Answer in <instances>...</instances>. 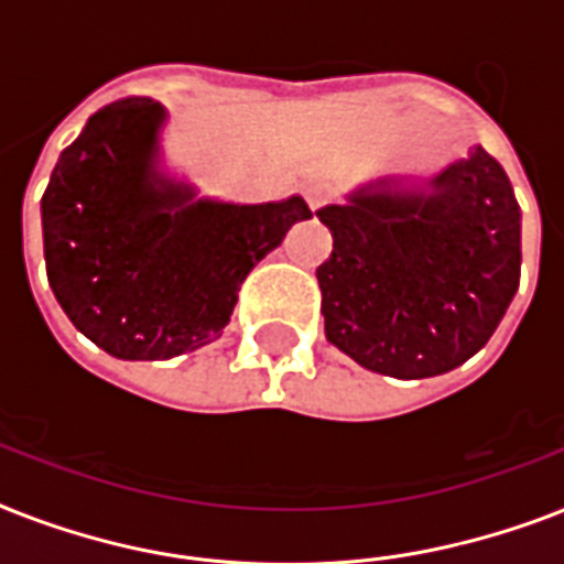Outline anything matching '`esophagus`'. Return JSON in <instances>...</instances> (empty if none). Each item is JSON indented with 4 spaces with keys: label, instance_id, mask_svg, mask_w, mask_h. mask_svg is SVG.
Here are the masks:
<instances>
[{
    "label": "esophagus",
    "instance_id": "1",
    "mask_svg": "<svg viewBox=\"0 0 564 564\" xmlns=\"http://www.w3.org/2000/svg\"><path fill=\"white\" fill-rule=\"evenodd\" d=\"M301 193H304V198H307L310 210L313 213H316L318 207H325V202H327L325 184H318V181H307V184L301 187Z\"/></svg>",
    "mask_w": 564,
    "mask_h": 564
}]
</instances>
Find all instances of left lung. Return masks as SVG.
I'll return each mask as SVG.
<instances>
[{
    "instance_id": "obj_1",
    "label": "left lung",
    "mask_w": 564,
    "mask_h": 564,
    "mask_svg": "<svg viewBox=\"0 0 564 564\" xmlns=\"http://www.w3.org/2000/svg\"><path fill=\"white\" fill-rule=\"evenodd\" d=\"M327 339L362 369L436 377L489 343L521 278V207L482 145L421 184L377 178L316 213Z\"/></svg>"
}]
</instances>
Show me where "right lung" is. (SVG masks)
Listing matches in <instances>:
<instances>
[{
	"mask_svg": "<svg viewBox=\"0 0 564 564\" xmlns=\"http://www.w3.org/2000/svg\"><path fill=\"white\" fill-rule=\"evenodd\" d=\"M158 101L96 110L40 202L48 286L78 330L119 360H172L221 336L246 274L307 202L195 198L163 175Z\"/></svg>",
	"mask_w": 564,
	"mask_h": 564,
	"instance_id": "add662e5",
	"label": "right lung"
}]
</instances>
